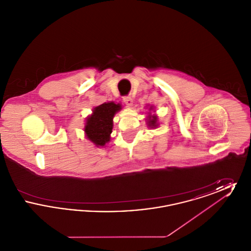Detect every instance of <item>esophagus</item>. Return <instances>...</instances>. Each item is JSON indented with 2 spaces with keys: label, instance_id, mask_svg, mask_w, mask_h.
I'll list each match as a JSON object with an SVG mask.
<instances>
[{
  "label": "esophagus",
  "instance_id": "1",
  "mask_svg": "<svg viewBox=\"0 0 251 251\" xmlns=\"http://www.w3.org/2000/svg\"><path fill=\"white\" fill-rule=\"evenodd\" d=\"M123 101L125 102V104L127 105V106H131L132 105V99H131V97H124L123 98Z\"/></svg>",
  "mask_w": 251,
  "mask_h": 251
}]
</instances>
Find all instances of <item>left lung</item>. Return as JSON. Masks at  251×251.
Returning <instances> with one entry per match:
<instances>
[{"instance_id": "8db88e82", "label": "left lung", "mask_w": 251, "mask_h": 251, "mask_svg": "<svg viewBox=\"0 0 251 251\" xmlns=\"http://www.w3.org/2000/svg\"><path fill=\"white\" fill-rule=\"evenodd\" d=\"M153 109H154L153 105L150 106V108H149V112H148V114H147V118H146L147 124H148L149 128H151V129H156V128H158V126H159V121H158L157 115H155V114H151V111H153ZM154 112H155V111H154Z\"/></svg>"}]
</instances>
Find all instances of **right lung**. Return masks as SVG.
Here are the masks:
<instances>
[{
	"label": "right lung",
	"mask_w": 251,
	"mask_h": 251,
	"mask_svg": "<svg viewBox=\"0 0 251 251\" xmlns=\"http://www.w3.org/2000/svg\"><path fill=\"white\" fill-rule=\"evenodd\" d=\"M121 108L120 103L108 101L93 108L92 114L86 118L84 128L85 137L97 148L105 147L110 141L114 126L113 119Z\"/></svg>",
	"instance_id": "obj_1"
}]
</instances>
